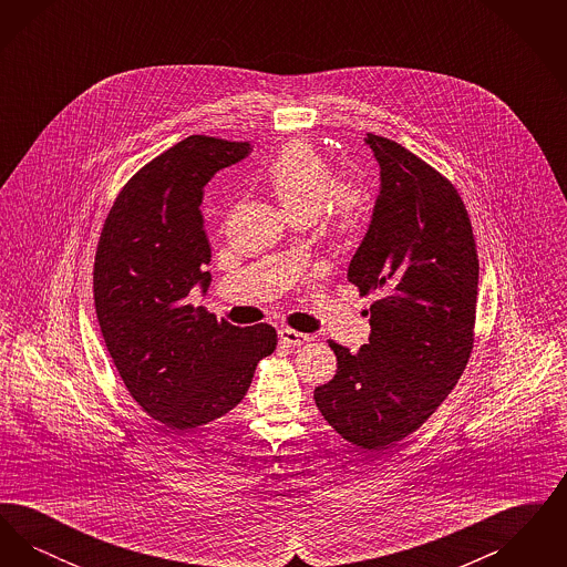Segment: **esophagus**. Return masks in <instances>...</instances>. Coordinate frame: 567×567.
Wrapping results in <instances>:
<instances>
[{
	"label": "esophagus",
	"instance_id": "esophagus-1",
	"mask_svg": "<svg viewBox=\"0 0 567 567\" xmlns=\"http://www.w3.org/2000/svg\"><path fill=\"white\" fill-rule=\"evenodd\" d=\"M278 336H280V340H282L287 347H301V344H308V342H310V336H308V333H301V331H296V329H291V327H282V329L278 331Z\"/></svg>",
	"mask_w": 567,
	"mask_h": 567
}]
</instances>
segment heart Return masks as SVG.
I'll list each match as a JSON object with an SVG mask.
<instances>
[{"label":"heart","mask_w":567,"mask_h":567,"mask_svg":"<svg viewBox=\"0 0 567 567\" xmlns=\"http://www.w3.org/2000/svg\"><path fill=\"white\" fill-rule=\"evenodd\" d=\"M268 183L293 220L327 215L338 240H354L372 216V195L363 185L338 183L331 165L308 142H289L268 169Z\"/></svg>","instance_id":"heart-1"}]
</instances>
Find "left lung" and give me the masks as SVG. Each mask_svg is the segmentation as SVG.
Returning a JSON list of instances; mask_svg holds the SVG:
<instances>
[{
  "label": "left lung",
  "instance_id": "1",
  "mask_svg": "<svg viewBox=\"0 0 567 567\" xmlns=\"http://www.w3.org/2000/svg\"><path fill=\"white\" fill-rule=\"evenodd\" d=\"M380 165L370 229L349 266L370 308V344L329 340L338 370L315 389L324 421L365 451L416 432L463 374L474 347L478 252L455 185L402 144L368 134Z\"/></svg>",
  "mask_w": 567,
  "mask_h": 567
}]
</instances>
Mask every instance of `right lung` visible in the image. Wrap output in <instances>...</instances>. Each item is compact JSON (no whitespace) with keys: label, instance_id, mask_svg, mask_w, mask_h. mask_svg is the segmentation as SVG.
Returning a JSON list of instances; mask_svg holds the SVG:
<instances>
[{"label":"right lung","instance_id":"obj_1","mask_svg":"<svg viewBox=\"0 0 567 567\" xmlns=\"http://www.w3.org/2000/svg\"><path fill=\"white\" fill-rule=\"evenodd\" d=\"M250 151L213 135L174 144L118 190L95 250L93 297L110 357L137 405L172 432L234 410L278 344L271 324L236 327L187 301L210 282L204 187Z\"/></svg>","mask_w":567,"mask_h":567}]
</instances>
